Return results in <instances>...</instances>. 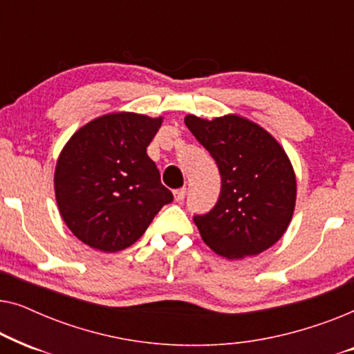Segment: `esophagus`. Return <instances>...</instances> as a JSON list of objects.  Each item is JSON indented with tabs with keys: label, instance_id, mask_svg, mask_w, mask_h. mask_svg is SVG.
<instances>
[{
	"label": "esophagus",
	"instance_id": "34e87169",
	"mask_svg": "<svg viewBox=\"0 0 354 354\" xmlns=\"http://www.w3.org/2000/svg\"><path fill=\"white\" fill-rule=\"evenodd\" d=\"M185 195H187L185 188H178V190L174 192V198H176V201H178V203H182L183 200H185Z\"/></svg>",
	"mask_w": 354,
	"mask_h": 354
}]
</instances>
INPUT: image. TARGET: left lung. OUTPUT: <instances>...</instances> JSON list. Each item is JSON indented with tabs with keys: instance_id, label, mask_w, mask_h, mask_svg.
Listing matches in <instances>:
<instances>
[{
	"instance_id": "1",
	"label": "left lung",
	"mask_w": 354,
	"mask_h": 354,
	"mask_svg": "<svg viewBox=\"0 0 354 354\" xmlns=\"http://www.w3.org/2000/svg\"><path fill=\"white\" fill-rule=\"evenodd\" d=\"M185 125L221 174L216 206L193 221L201 239L227 259L263 253L285 234L297 201L292 162L272 135L229 114L212 120L188 114Z\"/></svg>"
}]
</instances>
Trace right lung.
Returning a JSON list of instances; mask_svg holds the SVG:
<instances>
[{
  "label": "right lung",
  "mask_w": 354,
  "mask_h": 354,
  "mask_svg": "<svg viewBox=\"0 0 354 354\" xmlns=\"http://www.w3.org/2000/svg\"><path fill=\"white\" fill-rule=\"evenodd\" d=\"M162 118L113 113L91 120L62 148L55 171L61 217L80 241L115 253L145 234L174 200L147 154Z\"/></svg>",
  "instance_id": "add662e5"
}]
</instances>
